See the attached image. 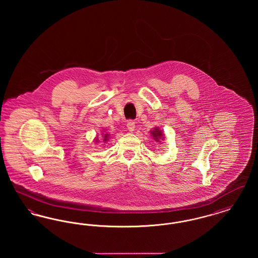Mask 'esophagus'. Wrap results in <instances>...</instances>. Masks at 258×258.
<instances>
[{"label":"esophagus","mask_w":258,"mask_h":258,"mask_svg":"<svg viewBox=\"0 0 258 258\" xmlns=\"http://www.w3.org/2000/svg\"><path fill=\"white\" fill-rule=\"evenodd\" d=\"M126 126H127V130L130 132H134L135 128V122L134 120H128L127 123H126Z\"/></svg>","instance_id":"obj_1"}]
</instances>
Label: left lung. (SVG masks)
<instances>
[{"label": "left lung", "mask_w": 258, "mask_h": 258, "mask_svg": "<svg viewBox=\"0 0 258 258\" xmlns=\"http://www.w3.org/2000/svg\"><path fill=\"white\" fill-rule=\"evenodd\" d=\"M152 135H153V137L156 139V140H158L159 138H161L162 137V133L159 131L158 128H155V131H153L152 132ZM159 141V140H158Z\"/></svg>", "instance_id": "8db88e82"}]
</instances>
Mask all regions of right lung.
Masks as SVG:
<instances>
[{
  "label": "right lung",
  "instance_id": "obj_1",
  "mask_svg": "<svg viewBox=\"0 0 258 258\" xmlns=\"http://www.w3.org/2000/svg\"><path fill=\"white\" fill-rule=\"evenodd\" d=\"M107 135H105V136H104V138H107ZM104 140H106V139H104Z\"/></svg>",
  "mask_w": 258,
  "mask_h": 258
}]
</instances>
